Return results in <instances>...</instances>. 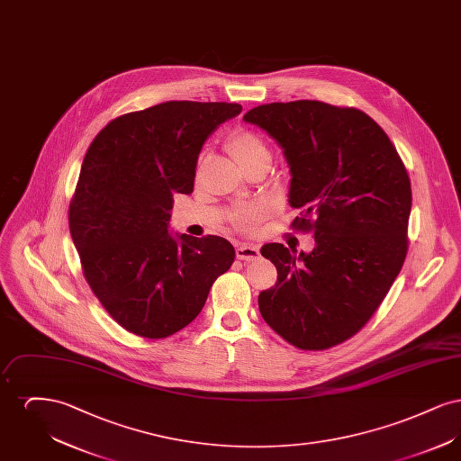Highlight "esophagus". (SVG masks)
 <instances>
[{"label":"esophagus","instance_id":"esophagus-1","mask_svg":"<svg viewBox=\"0 0 461 461\" xmlns=\"http://www.w3.org/2000/svg\"><path fill=\"white\" fill-rule=\"evenodd\" d=\"M237 258H239L240 261H254V259L259 258V247L241 243V245L237 247Z\"/></svg>","mask_w":461,"mask_h":461}]
</instances>
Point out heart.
Listing matches in <instances>:
<instances>
[{
	"label": "heart",
	"mask_w": 461,
	"mask_h": 461,
	"mask_svg": "<svg viewBox=\"0 0 461 461\" xmlns=\"http://www.w3.org/2000/svg\"><path fill=\"white\" fill-rule=\"evenodd\" d=\"M226 150L235 158V162L240 166L243 171L258 162L269 164V158H271L269 149L264 143L263 138L259 134L247 131V130H239V131L233 132L226 141ZM259 216H261L259 211H256V209L249 211V212L241 214L239 224L241 228H249L259 220Z\"/></svg>",
	"instance_id": "b5f03b06"
}]
</instances>
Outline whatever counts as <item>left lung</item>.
I'll return each mask as SVG.
<instances>
[{
  "instance_id": "left-lung-1",
  "label": "left lung",
  "mask_w": 461,
  "mask_h": 461,
  "mask_svg": "<svg viewBox=\"0 0 461 461\" xmlns=\"http://www.w3.org/2000/svg\"><path fill=\"white\" fill-rule=\"evenodd\" d=\"M284 149L290 167L292 226L314 249L266 243L276 284L259 294L264 321L304 351L333 348L366 325L408 252L411 183L385 131L361 110L316 100L249 110Z\"/></svg>"
}]
</instances>
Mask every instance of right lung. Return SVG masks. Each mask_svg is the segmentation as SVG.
Here are the masks:
<instances>
[{
	"mask_svg": "<svg viewBox=\"0 0 461 461\" xmlns=\"http://www.w3.org/2000/svg\"><path fill=\"white\" fill-rule=\"evenodd\" d=\"M241 105L164 102L115 117L85 155L68 205L85 278L134 335L166 339L190 325L235 259L230 241L167 231L173 195L194 192L202 145Z\"/></svg>",
	"mask_w": 461,
	"mask_h": 461,
	"instance_id": "right-lung-1",
	"label": "right lung"
}]
</instances>
